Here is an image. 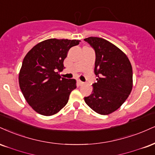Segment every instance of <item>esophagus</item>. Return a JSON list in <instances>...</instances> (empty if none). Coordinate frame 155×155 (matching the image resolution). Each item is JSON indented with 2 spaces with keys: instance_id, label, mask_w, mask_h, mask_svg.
I'll return each instance as SVG.
<instances>
[{
  "instance_id": "esophagus-1",
  "label": "esophagus",
  "mask_w": 155,
  "mask_h": 155,
  "mask_svg": "<svg viewBox=\"0 0 155 155\" xmlns=\"http://www.w3.org/2000/svg\"><path fill=\"white\" fill-rule=\"evenodd\" d=\"M77 83H78V84H79V85H80V86L83 85V84H84V82H83V81H80V80H78V81H77Z\"/></svg>"
}]
</instances>
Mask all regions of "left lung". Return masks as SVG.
<instances>
[{"label":"left lung","instance_id":"1","mask_svg":"<svg viewBox=\"0 0 155 155\" xmlns=\"http://www.w3.org/2000/svg\"><path fill=\"white\" fill-rule=\"evenodd\" d=\"M95 52L92 94L84 97L89 107L101 115H108L126 101L133 87V71L128 57L118 48L100 37L84 39Z\"/></svg>","mask_w":155,"mask_h":155}]
</instances>
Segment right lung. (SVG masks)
<instances>
[{"label": "right lung", "mask_w": 155, "mask_h": 155, "mask_svg": "<svg viewBox=\"0 0 155 155\" xmlns=\"http://www.w3.org/2000/svg\"><path fill=\"white\" fill-rule=\"evenodd\" d=\"M80 40L49 39L42 41L24 57L18 75L22 94L37 113L50 116L61 110L68 101L76 80L60 76L68 50Z\"/></svg>", "instance_id": "right-lung-1"}]
</instances>
